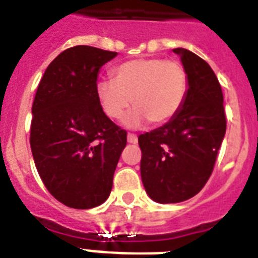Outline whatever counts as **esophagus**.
<instances>
[{"label":"esophagus","mask_w":258,"mask_h":258,"mask_svg":"<svg viewBox=\"0 0 258 258\" xmlns=\"http://www.w3.org/2000/svg\"><path fill=\"white\" fill-rule=\"evenodd\" d=\"M127 141H128V143H131V145H135V143H138V137L137 135H134V134H128V135H127Z\"/></svg>","instance_id":"34e87169"}]
</instances>
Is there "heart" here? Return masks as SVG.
<instances>
[{"label": "heart", "instance_id": "obj_1", "mask_svg": "<svg viewBox=\"0 0 258 258\" xmlns=\"http://www.w3.org/2000/svg\"><path fill=\"white\" fill-rule=\"evenodd\" d=\"M188 80L183 66L166 58H135L116 66L112 80L96 83V96L103 112L119 119L131 101L135 108L124 117L128 127L147 121L162 125L176 116L187 95Z\"/></svg>", "mask_w": 258, "mask_h": 258}]
</instances>
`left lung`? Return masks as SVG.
<instances>
[{
  "instance_id": "left-lung-1",
  "label": "left lung",
  "mask_w": 258,
  "mask_h": 258,
  "mask_svg": "<svg viewBox=\"0 0 258 258\" xmlns=\"http://www.w3.org/2000/svg\"><path fill=\"white\" fill-rule=\"evenodd\" d=\"M180 56L188 88L176 116L139 135L141 176L146 192L158 204H176L202 190L212 175L226 133L224 96L208 62L183 48Z\"/></svg>"
}]
</instances>
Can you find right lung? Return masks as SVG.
<instances>
[{
	"mask_svg": "<svg viewBox=\"0 0 258 258\" xmlns=\"http://www.w3.org/2000/svg\"><path fill=\"white\" fill-rule=\"evenodd\" d=\"M116 52L88 45L64 50L50 62L32 105L30 149L40 178L68 208L92 209L109 197L127 133L101 109L100 68Z\"/></svg>",
	"mask_w": 258,
	"mask_h": 258,
	"instance_id": "add662e5",
	"label": "right lung"
}]
</instances>
